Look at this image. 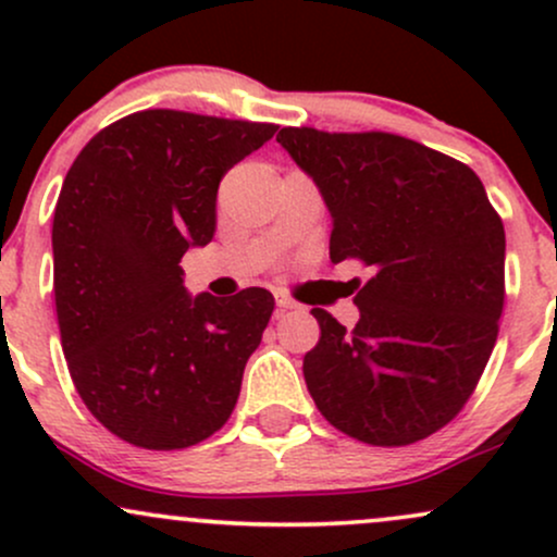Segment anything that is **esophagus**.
<instances>
[{"instance_id": "34e87169", "label": "esophagus", "mask_w": 557, "mask_h": 557, "mask_svg": "<svg viewBox=\"0 0 557 557\" xmlns=\"http://www.w3.org/2000/svg\"><path fill=\"white\" fill-rule=\"evenodd\" d=\"M293 309H298L296 300L287 298V296H283V293H280V296H277V311H280V314H283V311H293Z\"/></svg>"}]
</instances>
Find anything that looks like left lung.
<instances>
[{"label": "left lung", "instance_id": "left-lung-1", "mask_svg": "<svg viewBox=\"0 0 557 557\" xmlns=\"http://www.w3.org/2000/svg\"><path fill=\"white\" fill-rule=\"evenodd\" d=\"M277 144L327 203L330 259L372 277L345 330L324 309L304 380L332 426L411 445L456 417L497 341L505 230L474 170L393 133L283 127Z\"/></svg>", "mask_w": 557, "mask_h": 557}]
</instances>
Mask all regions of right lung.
Segmentation results:
<instances>
[{"label":"right lung","mask_w":557,"mask_h":557,"mask_svg":"<svg viewBox=\"0 0 557 557\" xmlns=\"http://www.w3.org/2000/svg\"><path fill=\"white\" fill-rule=\"evenodd\" d=\"M277 125L127 114L83 146L54 209V304L75 389L125 443L177 450L233 413L274 298L190 296L181 259L216 230L225 172Z\"/></svg>","instance_id":"obj_1"}]
</instances>
